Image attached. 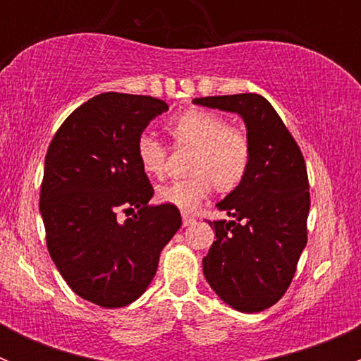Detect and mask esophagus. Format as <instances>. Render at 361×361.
<instances>
[{
    "mask_svg": "<svg viewBox=\"0 0 361 361\" xmlns=\"http://www.w3.org/2000/svg\"><path fill=\"white\" fill-rule=\"evenodd\" d=\"M195 220L192 216H187V214H183V227H190V225H194Z\"/></svg>",
    "mask_w": 361,
    "mask_h": 361,
    "instance_id": "1",
    "label": "esophagus"
}]
</instances>
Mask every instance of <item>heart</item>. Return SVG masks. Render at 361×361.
Segmentation results:
<instances>
[{
  "label": "heart",
  "mask_w": 361,
  "mask_h": 361,
  "mask_svg": "<svg viewBox=\"0 0 361 361\" xmlns=\"http://www.w3.org/2000/svg\"><path fill=\"white\" fill-rule=\"evenodd\" d=\"M167 130L178 147L192 148L188 180L159 185L157 199L178 209L194 211L213 190H234L248 173L251 148L241 130L228 127L220 115L192 110L167 123ZM136 157L145 173L162 174L166 148L155 136L145 133L136 141Z\"/></svg>",
  "instance_id": "obj_1"
}]
</instances>
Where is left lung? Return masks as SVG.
<instances>
[{"mask_svg": "<svg viewBox=\"0 0 361 361\" xmlns=\"http://www.w3.org/2000/svg\"><path fill=\"white\" fill-rule=\"evenodd\" d=\"M199 106L243 118L251 160L245 180L216 207L232 220L213 221L202 258L213 292L239 312L274 305L292 283L307 245L309 185L304 157L272 104L258 94L195 97Z\"/></svg>", "mask_w": 361, "mask_h": 361, "instance_id": "left-lung-1", "label": "left lung"}]
</instances>
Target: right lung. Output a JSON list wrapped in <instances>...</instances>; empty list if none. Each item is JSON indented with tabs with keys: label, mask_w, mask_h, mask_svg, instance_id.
<instances>
[{
	"label": "right lung",
	"mask_w": 361,
	"mask_h": 361,
	"mask_svg": "<svg viewBox=\"0 0 361 361\" xmlns=\"http://www.w3.org/2000/svg\"><path fill=\"white\" fill-rule=\"evenodd\" d=\"M166 111L157 97L99 94L64 120L47 152L39 213L49 253L69 288L101 307L147 292L181 227L178 207L148 206L154 188L136 157L137 137ZM120 209L133 216L120 222Z\"/></svg>",
	"instance_id": "obj_1"
}]
</instances>
